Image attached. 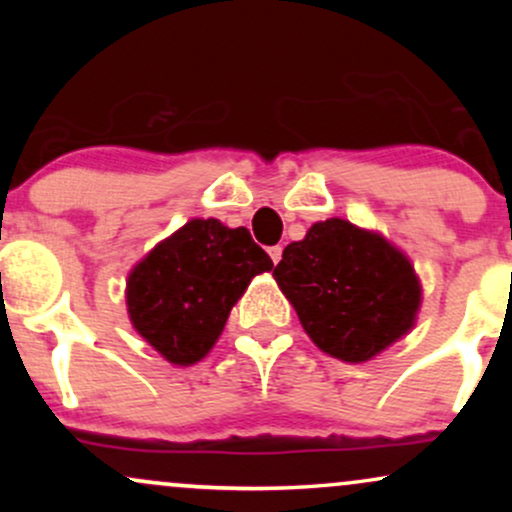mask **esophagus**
Here are the masks:
<instances>
[{
	"instance_id": "esophagus-1",
	"label": "esophagus",
	"mask_w": 512,
	"mask_h": 512,
	"mask_svg": "<svg viewBox=\"0 0 512 512\" xmlns=\"http://www.w3.org/2000/svg\"><path fill=\"white\" fill-rule=\"evenodd\" d=\"M281 252H284V248H281V245H272V248H269V257H272L274 264L281 260Z\"/></svg>"
}]
</instances>
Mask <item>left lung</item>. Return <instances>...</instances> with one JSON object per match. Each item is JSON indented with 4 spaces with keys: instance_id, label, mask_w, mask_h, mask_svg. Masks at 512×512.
Masks as SVG:
<instances>
[{
    "instance_id": "8db88e82",
    "label": "left lung",
    "mask_w": 512,
    "mask_h": 512,
    "mask_svg": "<svg viewBox=\"0 0 512 512\" xmlns=\"http://www.w3.org/2000/svg\"><path fill=\"white\" fill-rule=\"evenodd\" d=\"M274 279L308 337L349 363L368 361L407 334L421 303L407 257L344 219L315 223L286 245Z\"/></svg>"
}]
</instances>
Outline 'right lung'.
<instances>
[{
	"label": "right lung",
	"mask_w": 512,
	"mask_h": 512,
	"mask_svg": "<svg viewBox=\"0 0 512 512\" xmlns=\"http://www.w3.org/2000/svg\"><path fill=\"white\" fill-rule=\"evenodd\" d=\"M272 267L248 228L192 219L129 274L132 325L170 363L190 366L219 339L252 276Z\"/></svg>",
	"instance_id": "1"
}]
</instances>
